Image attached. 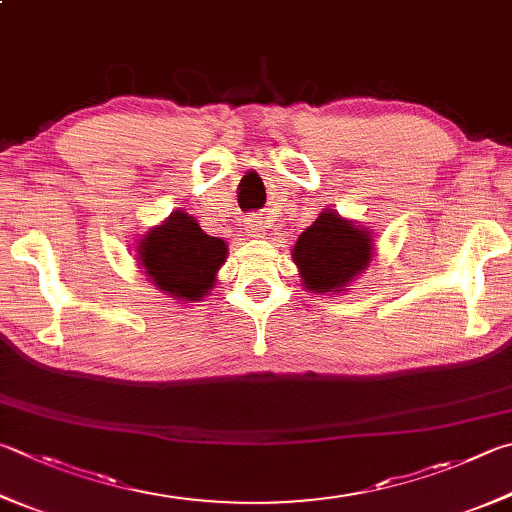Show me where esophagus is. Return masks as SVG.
Here are the masks:
<instances>
[{
	"label": "esophagus",
	"instance_id": "obj_1",
	"mask_svg": "<svg viewBox=\"0 0 512 512\" xmlns=\"http://www.w3.org/2000/svg\"><path fill=\"white\" fill-rule=\"evenodd\" d=\"M264 230H266V226H264L262 217H250V219H248V232H250V235L262 237Z\"/></svg>",
	"mask_w": 512,
	"mask_h": 512
}]
</instances>
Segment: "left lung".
<instances>
[{
	"label": "left lung",
	"mask_w": 512,
	"mask_h": 512,
	"mask_svg": "<svg viewBox=\"0 0 512 512\" xmlns=\"http://www.w3.org/2000/svg\"><path fill=\"white\" fill-rule=\"evenodd\" d=\"M371 255V232L342 219L333 210L320 212L293 246V262L302 284L313 293L347 291V286L369 266Z\"/></svg>",
	"instance_id": "obj_1"
}]
</instances>
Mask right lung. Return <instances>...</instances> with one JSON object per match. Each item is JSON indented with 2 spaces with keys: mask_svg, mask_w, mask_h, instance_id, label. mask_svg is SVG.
<instances>
[{
  "mask_svg": "<svg viewBox=\"0 0 512 512\" xmlns=\"http://www.w3.org/2000/svg\"><path fill=\"white\" fill-rule=\"evenodd\" d=\"M226 255L224 239L206 235L197 219L176 210L141 239L136 259L163 293L179 302H197L215 286Z\"/></svg>",
  "mask_w": 512,
  "mask_h": 512,
  "instance_id": "add662e5",
  "label": "right lung"
}]
</instances>
